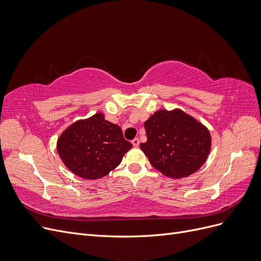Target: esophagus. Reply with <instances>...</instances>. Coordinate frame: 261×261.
Wrapping results in <instances>:
<instances>
[{
    "label": "esophagus",
    "mask_w": 261,
    "mask_h": 261,
    "mask_svg": "<svg viewBox=\"0 0 261 261\" xmlns=\"http://www.w3.org/2000/svg\"><path fill=\"white\" fill-rule=\"evenodd\" d=\"M132 145H133L134 147H138V146L140 145L139 139H133V140H132Z\"/></svg>",
    "instance_id": "esophagus-1"
}]
</instances>
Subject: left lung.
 <instances>
[{
	"instance_id": "left-lung-1",
	"label": "left lung",
	"mask_w": 261,
	"mask_h": 261,
	"mask_svg": "<svg viewBox=\"0 0 261 261\" xmlns=\"http://www.w3.org/2000/svg\"><path fill=\"white\" fill-rule=\"evenodd\" d=\"M144 127L147 141L140 147L150 165L166 176H189L206 161L212 143L210 131L181 110L157 111Z\"/></svg>"
}]
</instances>
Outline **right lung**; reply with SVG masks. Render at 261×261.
<instances>
[{"instance_id": "obj_1", "label": "right lung", "mask_w": 261, "mask_h": 261, "mask_svg": "<svg viewBox=\"0 0 261 261\" xmlns=\"http://www.w3.org/2000/svg\"><path fill=\"white\" fill-rule=\"evenodd\" d=\"M131 148L119 125L105 120L102 113L75 121L57 141V151L65 167L86 179L108 175Z\"/></svg>"}]
</instances>
